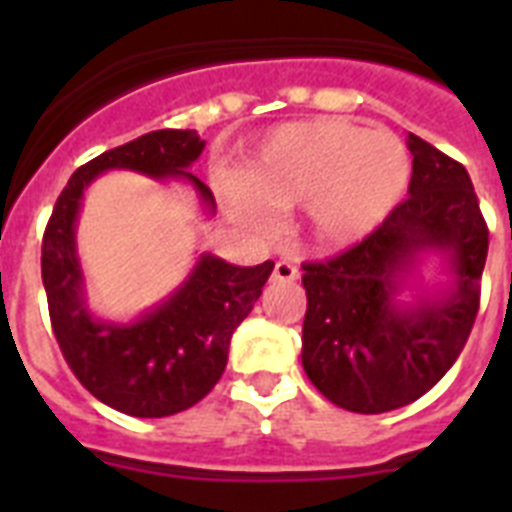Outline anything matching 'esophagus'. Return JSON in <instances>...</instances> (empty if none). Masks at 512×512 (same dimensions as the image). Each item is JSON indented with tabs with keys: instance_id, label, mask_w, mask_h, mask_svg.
<instances>
[{
	"instance_id": "esophagus-1",
	"label": "esophagus",
	"mask_w": 512,
	"mask_h": 512,
	"mask_svg": "<svg viewBox=\"0 0 512 512\" xmlns=\"http://www.w3.org/2000/svg\"><path fill=\"white\" fill-rule=\"evenodd\" d=\"M300 271H297L295 263H289V260H279L276 268H273V281H281V284H289V281H297Z\"/></svg>"
}]
</instances>
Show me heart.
<instances>
[{"mask_svg": "<svg viewBox=\"0 0 512 512\" xmlns=\"http://www.w3.org/2000/svg\"><path fill=\"white\" fill-rule=\"evenodd\" d=\"M412 159L388 130L319 116L271 130L244 164L223 177L220 191L239 220L263 225L268 208L305 204L308 228L327 247L369 239L404 199Z\"/></svg>", "mask_w": 512, "mask_h": 512, "instance_id": "1", "label": "heart"}]
</instances>
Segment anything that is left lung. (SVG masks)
<instances>
[{
	"label": "left lung",
	"instance_id": "8db88e82",
	"mask_svg": "<svg viewBox=\"0 0 512 512\" xmlns=\"http://www.w3.org/2000/svg\"><path fill=\"white\" fill-rule=\"evenodd\" d=\"M406 146L409 199L361 244L303 265V369L321 396L358 414L412 404L449 372L476 321L489 252L468 170L417 135ZM430 251L442 255L453 284L413 285V300L401 301L405 279Z\"/></svg>",
	"mask_w": 512,
	"mask_h": 512
}]
</instances>
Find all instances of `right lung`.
Wrapping results in <instances>:
<instances>
[{"label":"right lung","instance_id":"right-lung-1","mask_svg":"<svg viewBox=\"0 0 512 512\" xmlns=\"http://www.w3.org/2000/svg\"><path fill=\"white\" fill-rule=\"evenodd\" d=\"M201 151L204 140L196 130H156L95 156L71 175L44 231L42 281L63 358L92 396L130 417H170L215 388L233 332L263 295L273 263L239 268L204 252L188 279L156 308L127 324L103 321L92 316L84 295L76 220L84 191L108 170L185 180L204 212L215 215L212 191L188 172Z\"/></svg>","mask_w":512,"mask_h":512}]
</instances>
